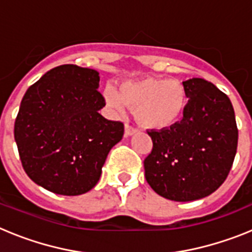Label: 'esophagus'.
<instances>
[{"instance_id": "obj_1", "label": "esophagus", "mask_w": 252, "mask_h": 252, "mask_svg": "<svg viewBox=\"0 0 252 252\" xmlns=\"http://www.w3.org/2000/svg\"><path fill=\"white\" fill-rule=\"evenodd\" d=\"M137 130L135 127H132V126H130V125H126L125 126V136L128 137V136H132L133 133H136Z\"/></svg>"}]
</instances>
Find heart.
<instances>
[{
    "mask_svg": "<svg viewBox=\"0 0 252 252\" xmlns=\"http://www.w3.org/2000/svg\"><path fill=\"white\" fill-rule=\"evenodd\" d=\"M104 99L117 112H125L127 107L135 108L137 121L150 130H165L177 124L187 107L183 84L165 78L126 81L119 91L108 87Z\"/></svg>",
    "mask_w": 252,
    "mask_h": 252,
    "instance_id": "b5f03b06",
    "label": "heart"
}]
</instances>
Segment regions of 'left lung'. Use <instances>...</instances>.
Returning <instances> with one entry per match:
<instances>
[{"mask_svg": "<svg viewBox=\"0 0 252 252\" xmlns=\"http://www.w3.org/2000/svg\"><path fill=\"white\" fill-rule=\"evenodd\" d=\"M183 120L150 131L153 151L144 161L145 177L159 195L190 202L212 194L226 180L237 149L239 131L230 98L202 78L183 82Z\"/></svg>", "mask_w": 252, "mask_h": 252, "instance_id": "8db88e82", "label": "left lung"}]
</instances>
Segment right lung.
Segmentation results:
<instances>
[{
	"label": "right lung",
	"instance_id": "1",
	"mask_svg": "<svg viewBox=\"0 0 252 252\" xmlns=\"http://www.w3.org/2000/svg\"><path fill=\"white\" fill-rule=\"evenodd\" d=\"M99 73L66 64L53 68L26 91L15 121L24 170L60 195H79L98 183L124 124L106 120Z\"/></svg>",
	"mask_w": 252,
	"mask_h": 252
}]
</instances>
